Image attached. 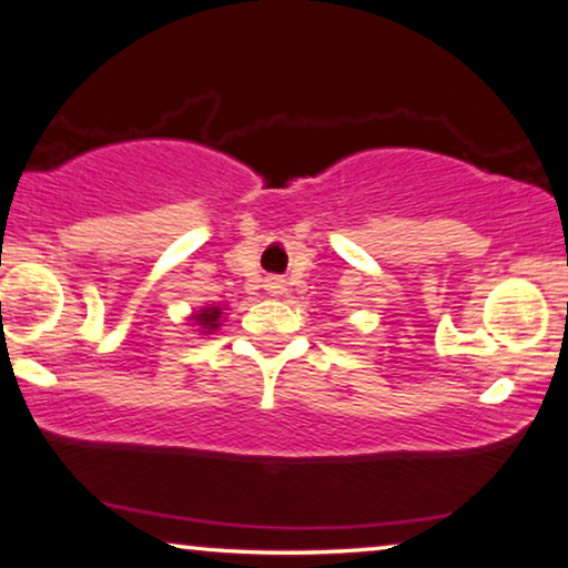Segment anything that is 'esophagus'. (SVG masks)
Masks as SVG:
<instances>
[{"label":"esophagus","mask_w":568,"mask_h":568,"mask_svg":"<svg viewBox=\"0 0 568 568\" xmlns=\"http://www.w3.org/2000/svg\"><path fill=\"white\" fill-rule=\"evenodd\" d=\"M263 286H266V292L271 294V297H282V294L286 292V282H284V278H278V276H268L266 284H263Z\"/></svg>","instance_id":"esophagus-1"}]
</instances>
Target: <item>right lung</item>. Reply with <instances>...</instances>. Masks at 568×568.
Wrapping results in <instances>:
<instances>
[{
  "mask_svg": "<svg viewBox=\"0 0 568 568\" xmlns=\"http://www.w3.org/2000/svg\"><path fill=\"white\" fill-rule=\"evenodd\" d=\"M224 311H226L224 305H205L201 311L190 313L187 321L193 323V326H197V331H201L203 336H209L221 326V321H224Z\"/></svg>",
  "mask_w": 568,
  "mask_h": 568,
  "instance_id": "1",
  "label": "right lung"
}]
</instances>
